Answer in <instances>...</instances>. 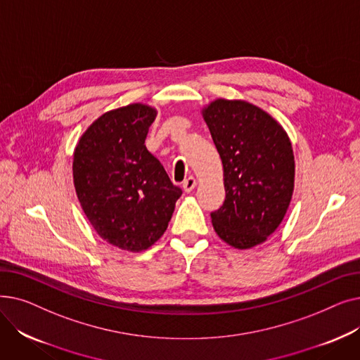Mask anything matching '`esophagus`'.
I'll list each match as a JSON object with an SVG mask.
<instances>
[{"label":"esophagus","instance_id":"1","mask_svg":"<svg viewBox=\"0 0 360 360\" xmlns=\"http://www.w3.org/2000/svg\"><path fill=\"white\" fill-rule=\"evenodd\" d=\"M195 185H197V179L194 178V176H190V178H186L184 182H182V186H184V191L185 193H191L194 188H195Z\"/></svg>","mask_w":360,"mask_h":360}]
</instances>
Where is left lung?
Returning <instances> with one entry per match:
<instances>
[{
	"instance_id": "left-lung-1",
	"label": "left lung",
	"mask_w": 360,
	"mask_h": 360,
	"mask_svg": "<svg viewBox=\"0 0 360 360\" xmlns=\"http://www.w3.org/2000/svg\"><path fill=\"white\" fill-rule=\"evenodd\" d=\"M223 163L226 198L212 223L236 250L266 242L285 219L295 188L288 132L247 101L216 99L201 110Z\"/></svg>"
}]
</instances>
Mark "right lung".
Masks as SVG:
<instances>
[{
    "mask_svg": "<svg viewBox=\"0 0 360 360\" xmlns=\"http://www.w3.org/2000/svg\"><path fill=\"white\" fill-rule=\"evenodd\" d=\"M156 115L144 103L109 110L74 148V188L86 217L103 240L129 252L160 239L182 194L144 144Z\"/></svg>",
    "mask_w": 360,
    "mask_h": 360,
    "instance_id": "add662e5",
    "label": "right lung"
}]
</instances>
